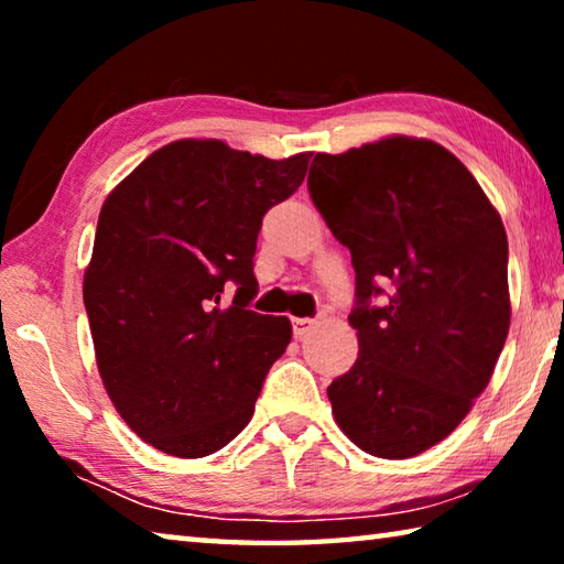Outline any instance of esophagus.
<instances>
[{
  "instance_id": "1",
  "label": "esophagus",
  "mask_w": 564,
  "mask_h": 564,
  "mask_svg": "<svg viewBox=\"0 0 564 564\" xmlns=\"http://www.w3.org/2000/svg\"><path fill=\"white\" fill-rule=\"evenodd\" d=\"M313 323H316L313 318H293V321H291L293 336H295V338H303L305 333H308V330L313 328Z\"/></svg>"
}]
</instances>
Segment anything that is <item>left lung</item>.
Segmentation results:
<instances>
[{"instance_id": "left-lung-1", "label": "left lung", "mask_w": 564, "mask_h": 564, "mask_svg": "<svg viewBox=\"0 0 564 564\" xmlns=\"http://www.w3.org/2000/svg\"><path fill=\"white\" fill-rule=\"evenodd\" d=\"M308 191L356 269L360 350L333 415L360 451L413 457L470 413L508 338L500 214L460 159L410 137L316 154Z\"/></svg>"}]
</instances>
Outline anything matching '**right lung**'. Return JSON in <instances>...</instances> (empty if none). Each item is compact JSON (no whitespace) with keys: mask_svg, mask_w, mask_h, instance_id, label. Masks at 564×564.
Instances as JSON below:
<instances>
[{"mask_svg":"<svg viewBox=\"0 0 564 564\" xmlns=\"http://www.w3.org/2000/svg\"><path fill=\"white\" fill-rule=\"evenodd\" d=\"M308 159L181 139L104 202L84 305L104 388L156 451L212 455L251 420L293 333L285 316L248 311L259 293L256 241L265 212L303 184Z\"/></svg>","mask_w":564,"mask_h":564,"instance_id":"1","label":"right lung"}]
</instances>
